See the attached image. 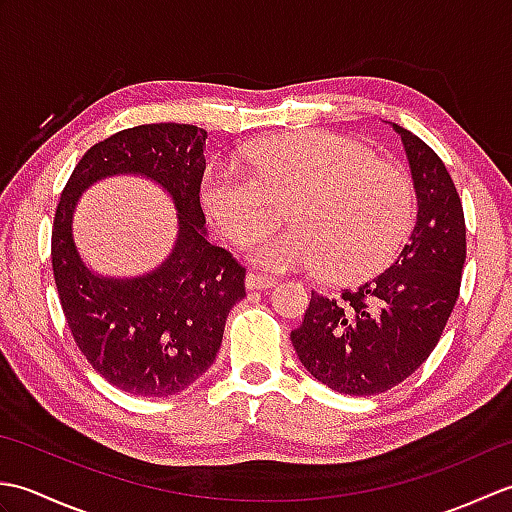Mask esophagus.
I'll list each match as a JSON object with an SVG mask.
<instances>
[{
  "label": "esophagus",
  "mask_w": 512,
  "mask_h": 512,
  "mask_svg": "<svg viewBox=\"0 0 512 512\" xmlns=\"http://www.w3.org/2000/svg\"><path fill=\"white\" fill-rule=\"evenodd\" d=\"M277 286V279L270 275H262V273H248L246 275V288L248 290H266Z\"/></svg>",
  "instance_id": "34e87169"
}]
</instances>
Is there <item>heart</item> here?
Returning a JSON list of instances; mask_svg holds the SVG:
<instances>
[{"instance_id":"heart-1","label":"heart","mask_w":512,"mask_h":512,"mask_svg":"<svg viewBox=\"0 0 512 512\" xmlns=\"http://www.w3.org/2000/svg\"><path fill=\"white\" fill-rule=\"evenodd\" d=\"M248 171L217 160L206 167L200 200L231 242H244L289 202L291 226L246 244L257 266L323 270L352 284L383 270L413 220V189L400 169L369 147L330 132L275 138L250 149Z\"/></svg>"}]
</instances>
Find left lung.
I'll return each mask as SVG.
<instances>
[{"label": "left lung", "instance_id": "8db88e82", "mask_svg": "<svg viewBox=\"0 0 512 512\" xmlns=\"http://www.w3.org/2000/svg\"><path fill=\"white\" fill-rule=\"evenodd\" d=\"M409 160L418 215L396 262L339 299L312 292L290 332L303 367L350 396L383 394L427 361L460 295L466 226L444 162L409 129L391 123Z\"/></svg>", "mask_w": 512, "mask_h": 512}]
</instances>
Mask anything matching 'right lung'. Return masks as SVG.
I'll return each instance as SVG.
<instances>
[{
  "mask_svg": "<svg viewBox=\"0 0 512 512\" xmlns=\"http://www.w3.org/2000/svg\"><path fill=\"white\" fill-rule=\"evenodd\" d=\"M206 132L154 123L123 129L85 151L52 226V270L76 345L107 383L134 396H173L215 361L226 317L246 297V270L213 246L200 206ZM112 175H140L167 190L179 217L168 259L138 278H105L82 262L71 222L80 193Z\"/></svg>",
  "mask_w": 512,
  "mask_h": 512,
  "instance_id": "right-lung-1",
  "label": "right lung"
}]
</instances>
